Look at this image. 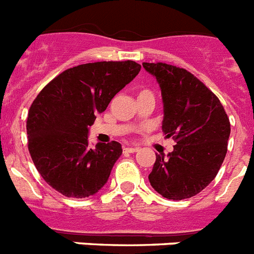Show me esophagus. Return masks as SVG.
<instances>
[{"instance_id": "34e87169", "label": "esophagus", "mask_w": 254, "mask_h": 254, "mask_svg": "<svg viewBox=\"0 0 254 254\" xmlns=\"http://www.w3.org/2000/svg\"><path fill=\"white\" fill-rule=\"evenodd\" d=\"M123 151H125V152H129V154H133V152H137L138 151V147H131V146L123 147Z\"/></svg>"}]
</instances>
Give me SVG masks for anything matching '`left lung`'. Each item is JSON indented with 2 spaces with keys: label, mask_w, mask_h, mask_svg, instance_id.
Wrapping results in <instances>:
<instances>
[{
  "label": "left lung",
  "mask_w": 254,
  "mask_h": 254,
  "mask_svg": "<svg viewBox=\"0 0 254 254\" xmlns=\"http://www.w3.org/2000/svg\"><path fill=\"white\" fill-rule=\"evenodd\" d=\"M143 68L158 81L163 98V132L176 146L156 155L150 185L168 199L196 196L214 181L230 136V122L217 96L187 69L167 64Z\"/></svg>",
  "instance_id": "left-lung-1"
}]
</instances>
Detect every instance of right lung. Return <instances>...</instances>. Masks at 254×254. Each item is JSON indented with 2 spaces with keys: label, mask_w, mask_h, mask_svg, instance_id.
Returning a JSON list of instances; mask_svg holds the SVG:
<instances>
[{
  "label": "right lung",
  "mask_w": 254,
  "mask_h": 254,
  "mask_svg": "<svg viewBox=\"0 0 254 254\" xmlns=\"http://www.w3.org/2000/svg\"><path fill=\"white\" fill-rule=\"evenodd\" d=\"M140 69L133 61L80 64L64 71L38 94L26 121L28 147L52 188L66 197L85 198L107 183L122 146L112 141L90 147L89 127Z\"/></svg>",
  "instance_id": "add662e5"
}]
</instances>
